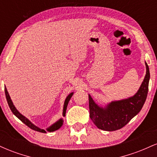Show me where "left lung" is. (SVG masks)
<instances>
[{"instance_id": "left-lung-1", "label": "left lung", "mask_w": 157, "mask_h": 157, "mask_svg": "<svg viewBox=\"0 0 157 157\" xmlns=\"http://www.w3.org/2000/svg\"><path fill=\"white\" fill-rule=\"evenodd\" d=\"M145 63L146 75L134 96L111 101L102 106L97 104L89 94L90 117L99 129L106 131L119 130L141 111L146 100L150 80L149 67L146 62Z\"/></svg>"}]
</instances>
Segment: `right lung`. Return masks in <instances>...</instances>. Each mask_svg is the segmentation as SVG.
Listing matches in <instances>:
<instances>
[{
    "label": "right lung",
    "mask_w": 157,
    "mask_h": 157,
    "mask_svg": "<svg viewBox=\"0 0 157 157\" xmlns=\"http://www.w3.org/2000/svg\"><path fill=\"white\" fill-rule=\"evenodd\" d=\"M5 94H6L7 102H8V105H9V106H10L12 112L13 113L14 115H15V116L17 117L20 120H21V121H22L23 123L25 124V125H26L28 127H29L30 128L32 129V130L36 131H39V132H41V133L53 132V131L58 130V129L60 128L63 126V119L60 118V119H59L57 121L54 122V123L52 124V125H50L49 127H48L46 130L37 127V126H36L35 124L32 123V122L30 121L28 118H26V117L23 116V114H21V113H20L18 111H17V109H16L15 106L14 105L13 102H12V100H11V97L10 96V94H9V92H8V91H7V89L6 88V86H5ZM73 94H74V92L70 93L66 97V100H65L64 105H63V117L66 116V109H67L68 102H69V100H71V97L73 96Z\"/></svg>",
    "instance_id": "right-lung-1"
}]
</instances>
